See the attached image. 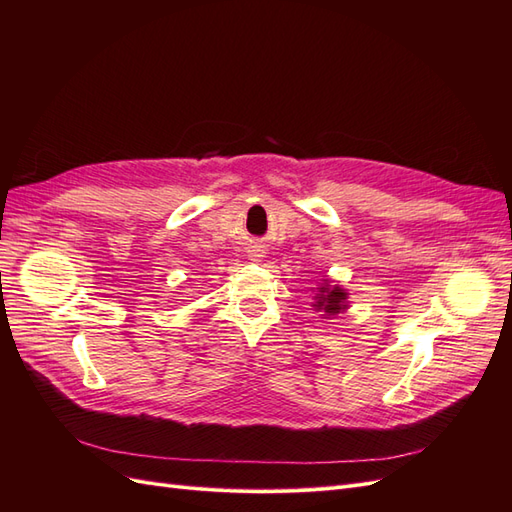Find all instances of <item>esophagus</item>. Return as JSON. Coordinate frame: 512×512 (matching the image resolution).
Masks as SVG:
<instances>
[{
  "mask_svg": "<svg viewBox=\"0 0 512 512\" xmlns=\"http://www.w3.org/2000/svg\"><path fill=\"white\" fill-rule=\"evenodd\" d=\"M260 256H262V254H260V250H254V252H252V258H254V260H256V258H260Z\"/></svg>",
  "mask_w": 512,
  "mask_h": 512,
  "instance_id": "esophagus-1",
  "label": "esophagus"
}]
</instances>
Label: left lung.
I'll use <instances>...</instances> for the list:
<instances>
[{
	"mask_svg": "<svg viewBox=\"0 0 512 512\" xmlns=\"http://www.w3.org/2000/svg\"><path fill=\"white\" fill-rule=\"evenodd\" d=\"M312 307L316 309V312H320L322 318H335L337 314H344L346 309L350 307L348 305V292L331 282L329 277H322V280L318 282V286L314 288V303Z\"/></svg>",
	"mask_w": 512,
	"mask_h": 512,
	"instance_id": "8db88e82",
	"label": "left lung"
}]
</instances>
